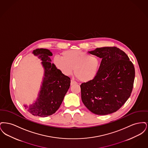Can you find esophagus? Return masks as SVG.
<instances>
[{
	"label": "esophagus",
	"instance_id": "1",
	"mask_svg": "<svg viewBox=\"0 0 148 148\" xmlns=\"http://www.w3.org/2000/svg\"><path fill=\"white\" fill-rule=\"evenodd\" d=\"M75 84H77V82H75V81H74V80H71V85H73Z\"/></svg>",
	"mask_w": 148,
	"mask_h": 148
}]
</instances>
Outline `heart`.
<instances>
[{"label": "heart", "instance_id": "obj_1", "mask_svg": "<svg viewBox=\"0 0 148 148\" xmlns=\"http://www.w3.org/2000/svg\"><path fill=\"white\" fill-rule=\"evenodd\" d=\"M62 56H54L53 63L65 75L74 73L82 82H88L97 75L100 66L98 58L80 50H68L62 53Z\"/></svg>", "mask_w": 148, "mask_h": 148}]
</instances>
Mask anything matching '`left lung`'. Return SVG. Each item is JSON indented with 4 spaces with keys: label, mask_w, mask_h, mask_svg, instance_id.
<instances>
[{
    "label": "left lung",
    "mask_w": 148,
    "mask_h": 148,
    "mask_svg": "<svg viewBox=\"0 0 148 148\" xmlns=\"http://www.w3.org/2000/svg\"><path fill=\"white\" fill-rule=\"evenodd\" d=\"M88 53L102 60L95 77L80 85L82 101L95 114L114 113L131 95L134 65L125 52L115 47L99 48Z\"/></svg>",
    "instance_id": "obj_1"
}]
</instances>
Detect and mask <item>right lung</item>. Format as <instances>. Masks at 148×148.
<instances>
[{
  "instance_id": "1",
  "label": "right lung",
  "mask_w": 148,
  "mask_h": 148,
  "mask_svg": "<svg viewBox=\"0 0 148 148\" xmlns=\"http://www.w3.org/2000/svg\"><path fill=\"white\" fill-rule=\"evenodd\" d=\"M33 54L42 61L44 77L36 101L29 108L25 107L34 116L47 117L59 108L71 85V78L64 75L50 62V56L53 54L49 50L36 49L33 50Z\"/></svg>"
}]
</instances>
